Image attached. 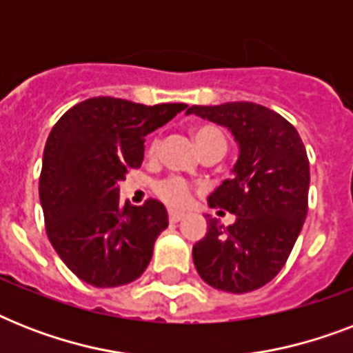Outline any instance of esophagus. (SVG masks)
I'll use <instances>...</instances> for the list:
<instances>
[{
	"instance_id": "obj_1",
	"label": "esophagus",
	"mask_w": 353,
	"mask_h": 353,
	"mask_svg": "<svg viewBox=\"0 0 353 353\" xmlns=\"http://www.w3.org/2000/svg\"><path fill=\"white\" fill-rule=\"evenodd\" d=\"M183 212H177V210H170L168 212V220H170V223H177L179 220H183Z\"/></svg>"
}]
</instances>
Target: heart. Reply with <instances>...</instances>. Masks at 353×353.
I'll list each match as a JSON object with an SVG mask.
<instances>
[{"mask_svg": "<svg viewBox=\"0 0 353 353\" xmlns=\"http://www.w3.org/2000/svg\"><path fill=\"white\" fill-rule=\"evenodd\" d=\"M194 141L198 144V148L201 152L209 148H225V137L221 133L220 128L212 126V124H201L192 130ZM161 148V137L154 135L150 139L148 144V155L155 157ZM155 196L166 203L172 209H183L185 205H188L190 198H192V183L185 179L181 176H168L163 177L159 181H155L154 185Z\"/></svg>", "mask_w": 353, "mask_h": 353, "instance_id": "heart-1", "label": "heart"}]
</instances>
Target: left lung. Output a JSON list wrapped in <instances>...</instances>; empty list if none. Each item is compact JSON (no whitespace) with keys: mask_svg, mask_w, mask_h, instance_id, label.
I'll return each instance as SVG.
<instances>
[{"mask_svg":"<svg viewBox=\"0 0 353 353\" xmlns=\"http://www.w3.org/2000/svg\"><path fill=\"white\" fill-rule=\"evenodd\" d=\"M187 113L231 128L240 144L234 176L209 196L210 207L236 214L232 225L209 218L194 245L199 276L216 290L247 293L280 273L307 214L310 161L291 122L254 102L190 106Z\"/></svg>","mask_w":353,"mask_h":353,"instance_id":"obj_1","label":"left lung"}]
</instances>
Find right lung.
Wrapping results in <instances>:
<instances>
[{"label": "right lung", "mask_w": 353, "mask_h": 353, "mask_svg": "<svg viewBox=\"0 0 353 353\" xmlns=\"http://www.w3.org/2000/svg\"><path fill=\"white\" fill-rule=\"evenodd\" d=\"M185 108L93 97L52 126L43 148L40 201L49 241L80 280L117 288L148 268L168 214L152 198L139 207L121 205L119 185L143 165L146 133Z\"/></svg>", "instance_id": "1"}]
</instances>
